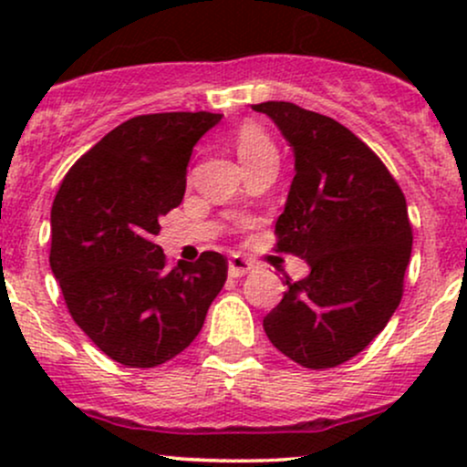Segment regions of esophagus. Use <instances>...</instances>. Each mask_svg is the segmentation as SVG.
Returning a JSON list of instances; mask_svg holds the SVG:
<instances>
[{"instance_id": "1", "label": "esophagus", "mask_w": 467, "mask_h": 467, "mask_svg": "<svg viewBox=\"0 0 467 467\" xmlns=\"http://www.w3.org/2000/svg\"><path fill=\"white\" fill-rule=\"evenodd\" d=\"M254 270V264H252L250 259H245V256H239V254H233L228 261V272L230 276L239 278V276H245L248 272Z\"/></svg>"}]
</instances>
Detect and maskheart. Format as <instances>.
<instances>
[{"label":"heart","mask_w":467,"mask_h":467,"mask_svg":"<svg viewBox=\"0 0 467 467\" xmlns=\"http://www.w3.org/2000/svg\"><path fill=\"white\" fill-rule=\"evenodd\" d=\"M234 149H237L239 160L244 162L245 169L256 164L259 160L276 155L275 142H272L270 133H267L259 122L252 120H245L244 125H239V130L234 131Z\"/></svg>","instance_id":"b5f03b06"}]
</instances>
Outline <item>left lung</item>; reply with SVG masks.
Segmentation results:
<instances>
[{
    "label": "left lung",
    "mask_w": 467,
    "mask_h": 467,
    "mask_svg": "<svg viewBox=\"0 0 467 467\" xmlns=\"http://www.w3.org/2000/svg\"><path fill=\"white\" fill-rule=\"evenodd\" d=\"M294 151L276 250L301 256L292 283L264 318L272 345L305 368H334L387 327L404 294L412 228L406 197L382 160L334 118L285 100L252 105Z\"/></svg>",
    "instance_id": "left-lung-1"
}]
</instances>
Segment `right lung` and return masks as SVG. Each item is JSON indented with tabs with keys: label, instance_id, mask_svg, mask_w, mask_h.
Here are the masks:
<instances>
[{
	"label": "right lung",
	"instance_id": "add662e5",
	"mask_svg": "<svg viewBox=\"0 0 467 467\" xmlns=\"http://www.w3.org/2000/svg\"><path fill=\"white\" fill-rule=\"evenodd\" d=\"M219 120L211 111L130 118L80 155L52 202L50 267L69 316L125 367L184 351L226 283L219 252L169 267L153 241L184 197L192 147Z\"/></svg>",
	"mask_w": 467,
	"mask_h": 467
}]
</instances>
